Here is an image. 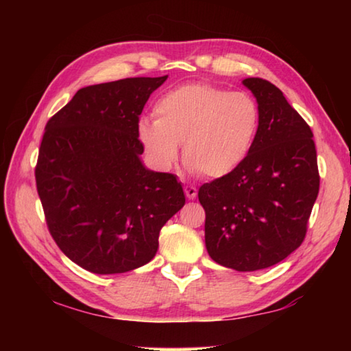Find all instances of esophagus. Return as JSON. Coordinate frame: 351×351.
Returning a JSON list of instances; mask_svg holds the SVG:
<instances>
[{"instance_id": "34e87169", "label": "esophagus", "mask_w": 351, "mask_h": 351, "mask_svg": "<svg viewBox=\"0 0 351 351\" xmlns=\"http://www.w3.org/2000/svg\"><path fill=\"white\" fill-rule=\"evenodd\" d=\"M184 192H186V197L189 199H193V198H197L198 190L195 186H190V184H187V186H184Z\"/></svg>"}]
</instances>
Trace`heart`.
Returning <instances> with one entry per match:
<instances>
[{
    "mask_svg": "<svg viewBox=\"0 0 351 351\" xmlns=\"http://www.w3.org/2000/svg\"><path fill=\"white\" fill-rule=\"evenodd\" d=\"M156 119L142 117L138 138L150 162L169 171L180 156L207 178H221L245 161L255 141L260 110L247 93L210 83H187L154 104Z\"/></svg>",
    "mask_w": 351,
    "mask_h": 351,
    "instance_id": "heart-1",
    "label": "heart"
}]
</instances>
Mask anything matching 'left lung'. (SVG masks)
<instances>
[{"label": "left lung", "mask_w": 351, "mask_h": 351, "mask_svg": "<svg viewBox=\"0 0 351 351\" xmlns=\"http://www.w3.org/2000/svg\"><path fill=\"white\" fill-rule=\"evenodd\" d=\"M243 83L258 104L257 136L245 161L203 184L198 199L210 258L246 272L269 268L302 245L320 176L304 117L271 82L249 77Z\"/></svg>", "instance_id": "obj_1"}]
</instances>
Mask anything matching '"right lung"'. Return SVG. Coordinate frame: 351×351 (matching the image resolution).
<instances>
[{"label": "right lung", "instance_id": "right-lung-1", "mask_svg": "<svg viewBox=\"0 0 351 351\" xmlns=\"http://www.w3.org/2000/svg\"><path fill=\"white\" fill-rule=\"evenodd\" d=\"M165 80L132 77L82 88L45 127L35 182L47 229L93 274L148 263L162 226L186 203L175 175L139 159V116Z\"/></svg>", "mask_w": 351, "mask_h": 351}]
</instances>
